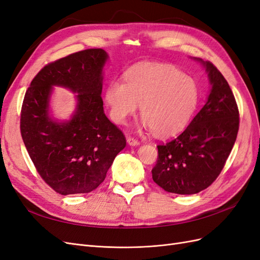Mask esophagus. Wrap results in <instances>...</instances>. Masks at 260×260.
Returning a JSON list of instances; mask_svg holds the SVG:
<instances>
[{
    "label": "esophagus",
    "mask_w": 260,
    "mask_h": 260,
    "mask_svg": "<svg viewBox=\"0 0 260 260\" xmlns=\"http://www.w3.org/2000/svg\"><path fill=\"white\" fill-rule=\"evenodd\" d=\"M127 142H128L129 145H132V146L139 145V144H140L139 141H138L137 139H135V138H132V137H128V138H127Z\"/></svg>",
    "instance_id": "1"
}]
</instances>
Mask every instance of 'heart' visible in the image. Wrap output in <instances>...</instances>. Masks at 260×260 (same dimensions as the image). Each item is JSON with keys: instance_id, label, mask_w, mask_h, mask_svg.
Masks as SVG:
<instances>
[{"instance_id": "obj_1", "label": "heart", "mask_w": 260, "mask_h": 260, "mask_svg": "<svg viewBox=\"0 0 260 260\" xmlns=\"http://www.w3.org/2000/svg\"><path fill=\"white\" fill-rule=\"evenodd\" d=\"M124 81L114 80L105 91L109 114L116 123L124 124L141 105L145 127L156 136L169 137L184 129L198 108V83L175 66H139L125 73Z\"/></svg>"}]
</instances>
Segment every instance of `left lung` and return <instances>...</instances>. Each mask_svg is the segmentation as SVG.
<instances>
[{
	"instance_id": "1",
	"label": "left lung",
	"mask_w": 260,
	"mask_h": 260,
	"mask_svg": "<svg viewBox=\"0 0 260 260\" xmlns=\"http://www.w3.org/2000/svg\"><path fill=\"white\" fill-rule=\"evenodd\" d=\"M200 60L211 84L206 104L181 135L157 145L158 158L152 177L169 193L196 194L211 185L238 136L240 114L229 83L214 64Z\"/></svg>"
}]
</instances>
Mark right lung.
<instances>
[{"mask_svg": "<svg viewBox=\"0 0 260 260\" xmlns=\"http://www.w3.org/2000/svg\"><path fill=\"white\" fill-rule=\"evenodd\" d=\"M107 58L104 50L88 49L49 62L23 98L22 141L38 174L61 195L95 190L125 146V137L106 117L101 96L102 69ZM53 85L78 93L77 111L66 123H56L48 116Z\"/></svg>", "mask_w": 260, "mask_h": 260, "instance_id": "add662e5", "label": "right lung"}]
</instances>
